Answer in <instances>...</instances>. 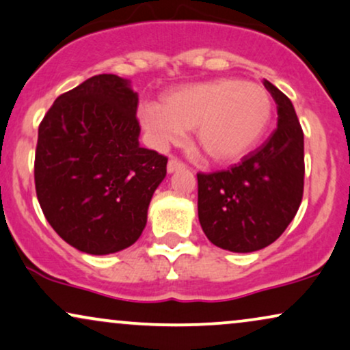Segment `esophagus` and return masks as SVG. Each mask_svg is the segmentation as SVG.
Segmentation results:
<instances>
[{
    "label": "esophagus",
    "mask_w": 350,
    "mask_h": 350,
    "mask_svg": "<svg viewBox=\"0 0 350 350\" xmlns=\"http://www.w3.org/2000/svg\"><path fill=\"white\" fill-rule=\"evenodd\" d=\"M185 165L180 160H178V158H171L170 161H167V172H174L178 170H184Z\"/></svg>",
    "instance_id": "obj_1"
}]
</instances>
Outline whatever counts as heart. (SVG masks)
<instances>
[{"instance_id":"obj_1","label":"heart","mask_w":350,"mask_h":350,"mask_svg":"<svg viewBox=\"0 0 350 350\" xmlns=\"http://www.w3.org/2000/svg\"><path fill=\"white\" fill-rule=\"evenodd\" d=\"M273 118L267 88L224 77L189 83L163 96V103L139 106L140 124L158 148L180 142L185 129L196 131L208 160L229 165L256 147Z\"/></svg>"}]
</instances>
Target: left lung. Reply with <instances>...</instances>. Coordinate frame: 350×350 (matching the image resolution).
Instances as JSON below:
<instances>
[{
    "label": "left lung",
    "mask_w": 350,
    "mask_h": 350,
    "mask_svg": "<svg viewBox=\"0 0 350 350\" xmlns=\"http://www.w3.org/2000/svg\"><path fill=\"white\" fill-rule=\"evenodd\" d=\"M263 85L278 108V129L239 165L198 172V221L208 241L247 254L273 244L297 213L304 196V132L291 100Z\"/></svg>",
    "instance_id": "left-lung-1"
}]
</instances>
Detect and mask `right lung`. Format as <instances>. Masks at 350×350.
I'll use <instances>...</instances> for the list:
<instances>
[{"instance_id":"obj_1","label":"right lung","mask_w":350,"mask_h":350,"mask_svg":"<svg viewBox=\"0 0 350 350\" xmlns=\"http://www.w3.org/2000/svg\"><path fill=\"white\" fill-rule=\"evenodd\" d=\"M139 96L100 74L66 92L38 126L35 190L63 241L90 255L134 244L147 224L167 158L139 145Z\"/></svg>"}]
</instances>
